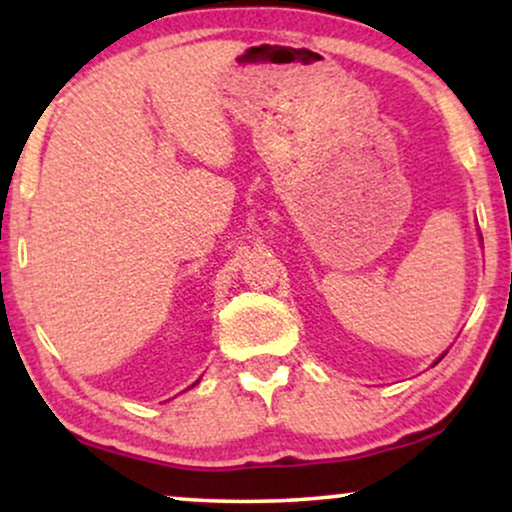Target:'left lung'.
I'll list each match as a JSON object with an SVG mask.
<instances>
[{
	"mask_svg": "<svg viewBox=\"0 0 512 512\" xmlns=\"http://www.w3.org/2000/svg\"><path fill=\"white\" fill-rule=\"evenodd\" d=\"M438 361H440V359H438Z\"/></svg>",
	"mask_w": 512,
	"mask_h": 512,
	"instance_id": "1",
	"label": "left lung"
}]
</instances>
